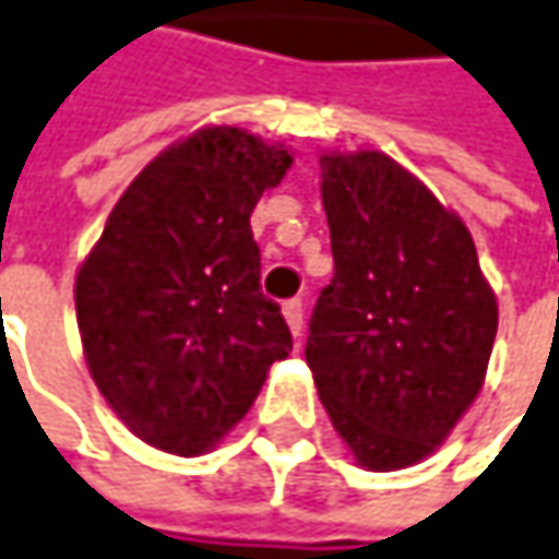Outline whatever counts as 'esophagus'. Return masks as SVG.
<instances>
[{
	"mask_svg": "<svg viewBox=\"0 0 559 559\" xmlns=\"http://www.w3.org/2000/svg\"><path fill=\"white\" fill-rule=\"evenodd\" d=\"M281 312H284V319H287V325H290V332L294 335H300L304 332V300H287L284 307H281Z\"/></svg>",
	"mask_w": 559,
	"mask_h": 559,
	"instance_id": "obj_1",
	"label": "esophagus"
}]
</instances>
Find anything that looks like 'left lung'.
I'll list each match as a JSON object with an SVG mask.
<instances>
[{"instance_id": "1", "label": "left lung", "mask_w": 559, "mask_h": 559, "mask_svg": "<svg viewBox=\"0 0 559 559\" xmlns=\"http://www.w3.org/2000/svg\"><path fill=\"white\" fill-rule=\"evenodd\" d=\"M335 275L307 335L332 427L370 472L427 459L477 399L497 297L465 221L373 148L322 154Z\"/></svg>"}]
</instances>
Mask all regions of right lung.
<instances>
[{"label":"right lung","instance_id":"obj_1","mask_svg":"<svg viewBox=\"0 0 559 559\" xmlns=\"http://www.w3.org/2000/svg\"><path fill=\"white\" fill-rule=\"evenodd\" d=\"M294 154L205 126L129 182L75 278L84 360L154 449L202 455L252 408L290 329L259 287L249 214Z\"/></svg>","mask_w":559,"mask_h":559}]
</instances>
